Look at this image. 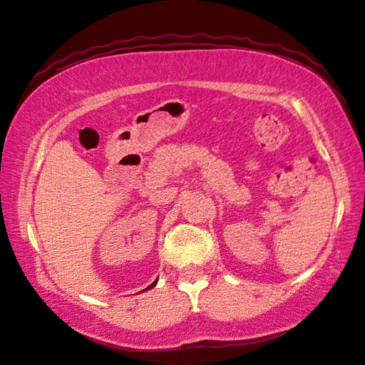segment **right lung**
Returning a JSON list of instances; mask_svg holds the SVG:
<instances>
[{"label": "right lung", "instance_id": "add662e5", "mask_svg": "<svg viewBox=\"0 0 365 365\" xmlns=\"http://www.w3.org/2000/svg\"><path fill=\"white\" fill-rule=\"evenodd\" d=\"M157 282H158V279H155V282H152V284H150L149 287H147V289H144L143 292H147V290H149V289H153V287H155V285H157Z\"/></svg>", "mask_w": 365, "mask_h": 365}]
</instances>
